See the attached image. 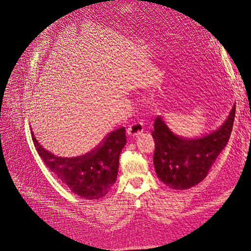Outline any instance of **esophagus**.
<instances>
[{
	"instance_id": "esophagus-1",
	"label": "esophagus",
	"mask_w": 251,
	"mask_h": 251,
	"mask_svg": "<svg viewBox=\"0 0 251 251\" xmlns=\"http://www.w3.org/2000/svg\"><path fill=\"white\" fill-rule=\"evenodd\" d=\"M142 132H143V125L141 123H139V121L128 126L127 130H126L127 135L131 136V137H136V136L140 135Z\"/></svg>"
}]
</instances>
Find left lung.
Listing matches in <instances>:
<instances>
[{"mask_svg":"<svg viewBox=\"0 0 251 251\" xmlns=\"http://www.w3.org/2000/svg\"><path fill=\"white\" fill-rule=\"evenodd\" d=\"M235 104L218 130L200 138L175 135L158 116L151 136L155 139L154 166L158 178L174 189L191 188L207 176L232 131Z\"/></svg>","mask_w":251,"mask_h":251,"instance_id":"1","label":"left lung"}]
</instances>
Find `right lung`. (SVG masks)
<instances>
[{
    "label": "right lung",
    "mask_w": 251,
    "mask_h": 251,
    "mask_svg": "<svg viewBox=\"0 0 251 251\" xmlns=\"http://www.w3.org/2000/svg\"><path fill=\"white\" fill-rule=\"evenodd\" d=\"M31 136L35 150L48 169L83 199L96 200L107 195L117 179L120 151L126 143V128L109 133L100 146L82 156L58 157L44 149Z\"/></svg>",
    "instance_id": "add662e5"
}]
</instances>
